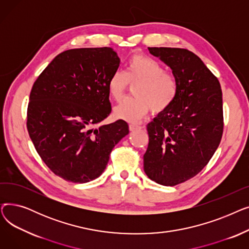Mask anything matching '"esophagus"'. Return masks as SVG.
<instances>
[{
  "label": "esophagus",
  "mask_w": 249,
  "mask_h": 249,
  "mask_svg": "<svg viewBox=\"0 0 249 249\" xmlns=\"http://www.w3.org/2000/svg\"><path fill=\"white\" fill-rule=\"evenodd\" d=\"M139 128H140L139 125H136V124H129V130H130V131H134V130L139 129Z\"/></svg>",
  "instance_id": "34e87169"
}]
</instances>
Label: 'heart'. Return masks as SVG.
I'll return each mask as SVG.
<instances>
[{
  "label": "heart",
  "instance_id": "b5f03b06",
  "mask_svg": "<svg viewBox=\"0 0 249 249\" xmlns=\"http://www.w3.org/2000/svg\"><path fill=\"white\" fill-rule=\"evenodd\" d=\"M133 88L134 98L125 99L114 108L117 119L137 122L150 110L161 113L172 106L178 93V81L174 73L149 56L136 54L127 62L125 71L113 72L108 81V93L114 101H120L128 88Z\"/></svg>",
  "mask_w": 249,
  "mask_h": 249
}]
</instances>
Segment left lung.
Listing matches in <instances>:
<instances>
[{"label": "left lung", "instance_id": "left-lung-1", "mask_svg": "<svg viewBox=\"0 0 249 249\" xmlns=\"http://www.w3.org/2000/svg\"><path fill=\"white\" fill-rule=\"evenodd\" d=\"M178 81L173 105L147 125L143 155L146 176L176 186L198 175L211 160L223 133V102L218 78L201 58L184 48L148 47Z\"/></svg>", "mask_w": 249, "mask_h": 249}]
</instances>
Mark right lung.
<instances>
[{"label": "right lung", "instance_id": "right-lung-1", "mask_svg": "<svg viewBox=\"0 0 249 249\" xmlns=\"http://www.w3.org/2000/svg\"><path fill=\"white\" fill-rule=\"evenodd\" d=\"M119 64L111 47L67 50L32 87L29 136L51 172L65 180L83 184L99 178L114 146L129 133L123 120L96 127L111 113L107 85Z\"/></svg>", "mask_w": 249, "mask_h": 249}]
</instances>
